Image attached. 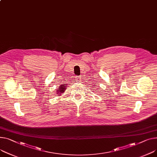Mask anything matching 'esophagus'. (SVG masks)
I'll return each instance as SVG.
<instances>
[{
  "instance_id": "esophagus-1",
  "label": "esophagus",
  "mask_w": 157,
  "mask_h": 157,
  "mask_svg": "<svg viewBox=\"0 0 157 157\" xmlns=\"http://www.w3.org/2000/svg\"><path fill=\"white\" fill-rule=\"evenodd\" d=\"M75 78H76V81H81V76H76V77H75Z\"/></svg>"
}]
</instances>
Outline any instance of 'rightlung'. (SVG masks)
I'll list each match as a JSON object with an SVG mask.
<instances>
[{
	"label": "right lung",
	"mask_w": 157,
	"mask_h": 157,
	"mask_svg": "<svg viewBox=\"0 0 157 157\" xmlns=\"http://www.w3.org/2000/svg\"><path fill=\"white\" fill-rule=\"evenodd\" d=\"M64 87H60V88H59V90H58V92H57V93H59V95H60V94L62 93H63L64 92Z\"/></svg>",
	"instance_id": "obj_1"
}]
</instances>
